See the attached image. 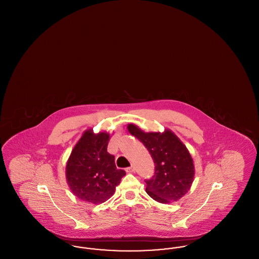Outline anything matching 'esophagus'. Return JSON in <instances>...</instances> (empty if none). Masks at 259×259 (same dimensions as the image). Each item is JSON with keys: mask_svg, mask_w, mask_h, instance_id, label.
Masks as SVG:
<instances>
[{"mask_svg": "<svg viewBox=\"0 0 259 259\" xmlns=\"http://www.w3.org/2000/svg\"><path fill=\"white\" fill-rule=\"evenodd\" d=\"M134 171H135V167H134V165H131L130 167L126 168V172H133Z\"/></svg>", "mask_w": 259, "mask_h": 259, "instance_id": "obj_1", "label": "esophagus"}]
</instances>
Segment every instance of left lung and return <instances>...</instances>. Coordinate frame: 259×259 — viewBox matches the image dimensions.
<instances>
[{
  "label": "left lung",
  "mask_w": 259,
  "mask_h": 259,
  "mask_svg": "<svg viewBox=\"0 0 259 259\" xmlns=\"http://www.w3.org/2000/svg\"><path fill=\"white\" fill-rule=\"evenodd\" d=\"M130 134L148 148L155 164L154 176L147 180L146 191L153 200L168 204L184 197L194 180L193 159L184 143L174 132H144L135 124H128Z\"/></svg>",
  "instance_id": "left-lung-1"
}]
</instances>
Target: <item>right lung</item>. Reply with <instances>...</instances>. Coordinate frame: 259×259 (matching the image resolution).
Returning a JSON list of instances; mask_svg holds the SVG:
<instances>
[{"mask_svg":"<svg viewBox=\"0 0 259 259\" xmlns=\"http://www.w3.org/2000/svg\"><path fill=\"white\" fill-rule=\"evenodd\" d=\"M111 136L87 129L75 144L66 165V180L73 194L84 202L101 204L111 198L124 170L116 169L107 151Z\"/></svg>","mask_w":259,"mask_h":259,"instance_id":"obj_1","label":"right lung"}]
</instances>
